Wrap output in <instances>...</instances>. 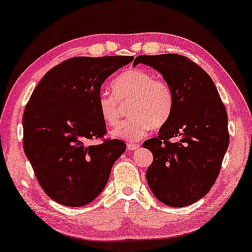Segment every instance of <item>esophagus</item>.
<instances>
[{"label":"esophagus","mask_w":252,"mask_h":252,"mask_svg":"<svg viewBox=\"0 0 252 252\" xmlns=\"http://www.w3.org/2000/svg\"><path fill=\"white\" fill-rule=\"evenodd\" d=\"M140 147V144H136V143H127V149L129 151H136Z\"/></svg>","instance_id":"1"}]
</instances>
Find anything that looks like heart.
<instances>
[{
    "mask_svg": "<svg viewBox=\"0 0 252 252\" xmlns=\"http://www.w3.org/2000/svg\"><path fill=\"white\" fill-rule=\"evenodd\" d=\"M113 92L101 91L97 98L100 117L108 126H117L122 119L123 106L128 104L131 116L115 128V137L136 142L153 127L160 128L169 121L174 110V92L170 84L156 78L147 69L124 70L112 82Z\"/></svg>",
    "mask_w": 252,
    "mask_h": 252,
    "instance_id": "obj_1",
    "label": "heart"
}]
</instances>
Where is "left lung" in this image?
I'll return each instance as SVG.
<instances>
[{
  "mask_svg": "<svg viewBox=\"0 0 252 252\" xmlns=\"http://www.w3.org/2000/svg\"><path fill=\"white\" fill-rule=\"evenodd\" d=\"M157 69L174 92L173 114L156 138L144 142L153 153L147 183L158 200L170 207L191 205L217 179L229 146L228 115L213 79L195 62L178 54L139 55ZM176 138L178 142H170Z\"/></svg>",
  "mask_w": 252,
  "mask_h": 252,
  "instance_id": "obj_1",
  "label": "left lung"
}]
</instances>
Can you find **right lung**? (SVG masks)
<instances>
[{"label":"right lung","mask_w":252,"mask_h":252,"mask_svg":"<svg viewBox=\"0 0 252 252\" xmlns=\"http://www.w3.org/2000/svg\"><path fill=\"white\" fill-rule=\"evenodd\" d=\"M133 56H78L48 70L23 114V147L39 186L69 207L90 204L109 179L126 144L104 139L97 98L106 78ZM101 139L92 145L91 140Z\"/></svg>","instance_id":"add662e5"}]
</instances>
